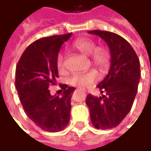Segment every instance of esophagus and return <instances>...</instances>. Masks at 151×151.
I'll return each instance as SVG.
<instances>
[{"label":"esophagus","instance_id":"esophagus-1","mask_svg":"<svg viewBox=\"0 0 151 151\" xmlns=\"http://www.w3.org/2000/svg\"><path fill=\"white\" fill-rule=\"evenodd\" d=\"M82 91H86V89H84V88L82 89Z\"/></svg>","mask_w":151,"mask_h":151}]
</instances>
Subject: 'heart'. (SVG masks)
<instances>
[{"label": "heart", "instance_id": "obj_1", "mask_svg": "<svg viewBox=\"0 0 151 151\" xmlns=\"http://www.w3.org/2000/svg\"><path fill=\"white\" fill-rule=\"evenodd\" d=\"M73 47L82 55L90 56L91 65L99 70H104L110 63V52L104 47H97L94 40L89 38H81L74 41ZM56 67L60 73L65 69V56L59 52L56 56ZM98 79V73L95 70L75 73L70 78L69 83L78 87H89Z\"/></svg>", "mask_w": 151, "mask_h": 151}]
</instances>
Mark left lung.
Returning <instances> with one entry per match:
<instances>
[{"mask_svg":"<svg viewBox=\"0 0 151 151\" xmlns=\"http://www.w3.org/2000/svg\"><path fill=\"white\" fill-rule=\"evenodd\" d=\"M88 33L103 39L110 49L109 72L97 86L105 95L89 94L86 99L95 128L108 129L116 127L131 110L141 77L140 61L129 43L119 35L99 30Z\"/></svg>","mask_w":151,"mask_h":151,"instance_id":"8db88e82","label":"left lung"}]
</instances>
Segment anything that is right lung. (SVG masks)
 Masks as SVG:
<instances>
[{
  "label": "right lung",
  "instance_id": "right-lung-1",
  "mask_svg": "<svg viewBox=\"0 0 151 151\" xmlns=\"http://www.w3.org/2000/svg\"><path fill=\"white\" fill-rule=\"evenodd\" d=\"M72 33L40 39L26 48L15 72V86L24 111L38 127L55 133L65 128L70 119L74 87L60 86L62 97L51 95L49 86L58 78L56 56Z\"/></svg>",
  "mask_w": 151,
  "mask_h": 151
}]
</instances>
